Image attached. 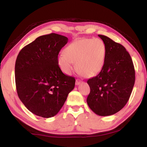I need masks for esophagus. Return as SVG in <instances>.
I'll return each mask as SVG.
<instances>
[{
	"instance_id": "esophagus-1",
	"label": "esophagus",
	"mask_w": 147,
	"mask_h": 147,
	"mask_svg": "<svg viewBox=\"0 0 147 147\" xmlns=\"http://www.w3.org/2000/svg\"><path fill=\"white\" fill-rule=\"evenodd\" d=\"M82 82V81L80 79L76 80V85H79V84H80Z\"/></svg>"
}]
</instances>
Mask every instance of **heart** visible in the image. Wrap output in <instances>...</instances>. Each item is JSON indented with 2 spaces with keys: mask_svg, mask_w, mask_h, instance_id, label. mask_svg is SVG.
Listing matches in <instances>:
<instances>
[{
  "mask_svg": "<svg viewBox=\"0 0 147 147\" xmlns=\"http://www.w3.org/2000/svg\"><path fill=\"white\" fill-rule=\"evenodd\" d=\"M106 47L100 39L85 38L72 42L58 56V63L61 70L71 74L75 63L77 71L85 77L97 75L105 64Z\"/></svg>",
  "mask_w": 147,
  "mask_h": 147,
  "instance_id": "1",
  "label": "heart"
}]
</instances>
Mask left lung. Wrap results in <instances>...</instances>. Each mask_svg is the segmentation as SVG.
Returning a JSON list of instances; mask_svg holds the SVG:
<instances>
[{
	"label": "left lung",
	"mask_w": 147,
	"mask_h": 147,
	"mask_svg": "<svg viewBox=\"0 0 147 147\" xmlns=\"http://www.w3.org/2000/svg\"><path fill=\"white\" fill-rule=\"evenodd\" d=\"M106 47L105 64L98 75L89 79L87 103L100 116L115 114L130 98L135 83V69L130 54L120 43L98 35Z\"/></svg>",
	"instance_id": "8db88e82"
}]
</instances>
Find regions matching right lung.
I'll use <instances>...</instances> for the list:
<instances>
[{
    "mask_svg": "<svg viewBox=\"0 0 147 147\" xmlns=\"http://www.w3.org/2000/svg\"><path fill=\"white\" fill-rule=\"evenodd\" d=\"M68 38L52 33L38 37L19 52L15 66L19 98L35 115H56L75 85L74 77L63 73L58 63Z\"/></svg>",
    "mask_w": 147,
    "mask_h": 147,
    "instance_id": "add662e5",
    "label": "right lung"
}]
</instances>
